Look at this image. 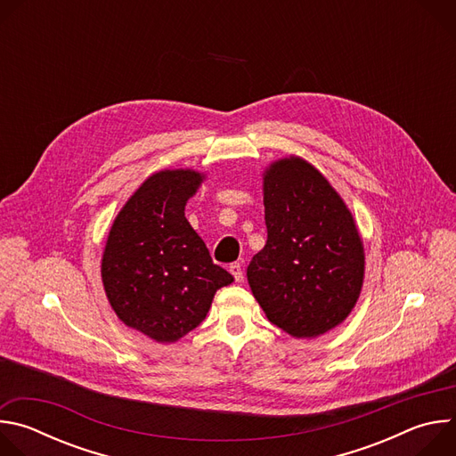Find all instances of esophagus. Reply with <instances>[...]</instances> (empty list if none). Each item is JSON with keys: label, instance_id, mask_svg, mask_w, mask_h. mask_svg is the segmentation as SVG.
<instances>
[{"label": "esophagus", "instance_id": "esophagus-1", "mask_svg": "<svg viewBox=\"0 0 456 456\" xmlns=\"http://www.w3.org/2000/svg\"><path fill=\"white\" fill-rule=\"evenodd\" d=\"M229 273L234 276L236 283H241V281H243V271H241V265H240V264H231V265H229Z\"/></svg>", "mask_w": 456, "mask_h": 456}]
</instances>
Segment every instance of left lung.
Returning <instances> with one entry per match:
<instances>
[{
	"label": "left lung",
	"mask_w": 456,
	"mask_h": 456,
	"mask_svg": "<svg viewBox=\"0 0 456 456\" xmlns=\"http://www.w3.org/2000/svg\"><path fill=\"white\" fill-rule=\"evenodd\" d=\"M267 243L247 267L252 296L297 339L330 332L354 310L364 245L354 215L317 167L290 155L264 171Z\"/></svg>",
	"instance_id": "left-lung-1"
}]
</instances>
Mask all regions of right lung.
Returning <instances> with one entry per match:
<instances>
[{"mask_svg": "<svg viewBox=\"0 0 456 456\" xmlns=\"http://www.w3.org/2000/svg\"><path fill=\"white\" fill-rule=\"evenodd\" d=\"M204 180L189 167L153 173L122 206L104 245L101 278L113 312L160 345L197 329L216 290L234 281L183 213Z\"/></svg>", "mask_w": 456, "mask_h": 456, "instance_id": "1", "label": "right lung"}]
</instances>
